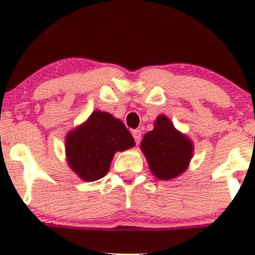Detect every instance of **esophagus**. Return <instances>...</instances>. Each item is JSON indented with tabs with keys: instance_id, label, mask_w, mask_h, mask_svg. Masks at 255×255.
<instances>
[{
	"instance_id": "esophagus-1",
	"label": "esophagus",
	"mask_w": 255,
	"mask_h": 255,
	"mask_svg": "<svg viewBox=\"0 0 255 255\" xmlns=\"http://www.w3.org/2000/svg\"><path fill=\"white\" fill-rule=\"evenodd\" d=\"M131 134H133L134 140H135V142H136V145H137L140 142V140H141V130L134 129L133 131H131Z\"/></svg>"
}]
</instances>
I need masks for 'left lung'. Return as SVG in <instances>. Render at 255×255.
Segmentation results:
<instances>
[{
	"mask_svg": "<svg viewBox=\"0 0 255 255\" xmlns=\"http://www.w3.org/2000/svg\"><path fill=\"white\" fill-rule=\"evenodd\" d=\"M152 174L158 180H172L188 169L194 145L186 134L174 127L170 119L159 115L154 128L147 131L140 145Z\"/></svg>",
	"mask_w": 255,
	"mask_h": 255,
	"instance_id": "left-lung-1",
	"label": "left lung"
}]
</instances>
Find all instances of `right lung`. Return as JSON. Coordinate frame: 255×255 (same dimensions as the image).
<instances>
[{
    "mask_svg": "<svg viewBox=\"0 0 255 255\" xmlns=\"http://www.w3.org/2000/svg\"><path fill=\"white\" fill-rule=\"evenodd\" d=\"M134 145V137L121 120L96 110L84 124L67 133L66 159L78 177L92 182L107 175L116 152Z\"/></svg>",
    "mask_w": 255,
    "mask_h": 255,
    "instance_id": "1",
    "label": "right lung"
}]
</instances>
